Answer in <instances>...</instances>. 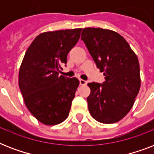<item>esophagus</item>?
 Wrapping results in <instances>:
<instances>
[{"label": "esophagus", "mask_w": 154, "mask_h": 154, "mask_svg": "<svg viewBox=\"0 0 154 154\" xmlns=\"http://www.w3.org/2000/svg\"><path fill=\"white\" fill-rule=\"evenodd\" d=\"M80 85H85L87 84V82L86 81H85V80H82V79H80Z\"/></svg>", "instance_id": "1"}]
</instances>
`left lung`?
<instances>
[{
    "mask_svg": "<svg viewBox=\"0 0 154 154\" xmlns=\"http://www.w3.org/2000/svg\"><path fill=\"white\" fill-rule=\"evenodd\" d=\"M81 39L105 76L103 84H88L91 90L87 97L89 112L101 123L119 122L131 109L141 87L136 53L124 37L112 30L85 28Z\"/></svg>",
    "mask_w": 154,
    "mask_h": 154,
    "instance_id": "1",
    "label": "left lung"
}]
</instances>
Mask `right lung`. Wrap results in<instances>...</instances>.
<instances>
[{"label": "right lung", "mask_w": 154, "mask_h": 154, "mask_svg": "<svg viewBox=\"0 0 154 154\" xmlns=\"http://www.w3.org/2000/svg\"><path fill=\"white\" fill-rule=\"evenodd\" d=\"M82 29L45 32L26 50L19 69V88L26 107L42 124L54 125L69 116L79 85L76 77L59 76Z\"/></svg>", "instance_id": "obj_1"}]
</instances>
